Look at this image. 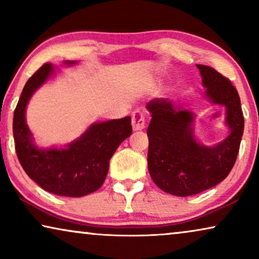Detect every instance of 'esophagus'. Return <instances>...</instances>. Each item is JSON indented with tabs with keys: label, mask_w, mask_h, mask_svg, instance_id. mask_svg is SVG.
<instances>
[{
	"label": "esophagus",
	"mask_w": 259,
	"mask_h": 259,
	"mask_svg": "<svg viewBox=\"0 0 259 259\" xmlns=\"http://www.w3.org/2000/svg\"><path fill=\"white\" fill-rule=\"evenodd\" d=\"M132 127L134 131H141L145 128V116L140 111L133 112L132 114Z\"/></svg>",
	"instance_id": "esophagus-1"
}]
</instances>
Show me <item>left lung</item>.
<instances>
[{
  "mask_svg": "<svg viewBox=\"0 0 259 259\" xmlns=\"http://www.w3.org/2000/svg\"><path fill=\"white\" fill-rule=\"evenodd\" d=\"M204 97L225 108L229 136L213 146H205L194 136L196 114L167 99H153L146 105L151 113L147 128V164L159 189L173 196L187 197L223 182L235 165L244 131L238 92L230 81L208 66L197 65Z\"/></svg>",
  "mask_w": 259,
  "mask_h": 259,
  "instance_id": "obj_1",
  "label": "left lung"
}]
</instances>
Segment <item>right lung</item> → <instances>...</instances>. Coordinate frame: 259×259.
<instances>
[{
	"label": "right lung",
	"instance_id": "obj_1",
	"mask_svg": "<svg viewBox=\"0 0 259 259\" xmlns=\"http://www.w3.org/2000/svg\"><path fill=\"white\" fill-rule=\"evenodd\" d=\"M76 61H65L73 66ZM46 63L27 81L14 112L13 133L20 164L30 179L48 192L83 197L99 190L107 176L116 148L132 133L131 116L95 122L65 147H38L26 121V108L33 94L54 74Z\"/></svg>",
	"mask_w": 259,
	"mask_h": 259
}]
</instances>
